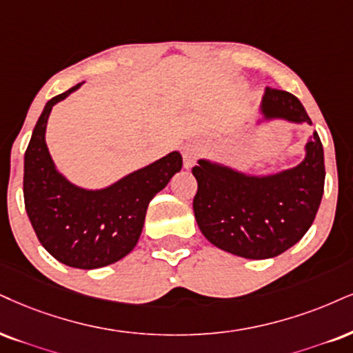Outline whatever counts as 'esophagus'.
Instances as JSON below:
<instances>
[{"label":"esophagus","mask_w":353,"mask_h":353,"mask_svg":"<svg viewBox=\"0 0 353 353\" xmlns=\"http://www.w3.org/2000/svg\"><path fill=\"white\" fill-rule=\"evenodd\" d=\"M199 155H201V147H199L198 143H188V145H185V149H183V167L186 170H190L194 163H196Z\"/></svg>","instance_id":"1"}]
</instances>
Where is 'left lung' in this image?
<instances>
[{"mask_svg":"<svg viewBox=\"0 0 353 353\" xmlns=\"http://www.w3.org/2000/svg\"><path fill=\"white\" fill-rule=\"evenodd\" d=\"M272 121L311 124L296 97L265 88L255 125ZM193 175L198 181L193 211L203 236L232 255L273 259L301 241L312 225L324 193V149L314 132L296 167L256 175L199 159Z\"/></svg>","mask_w":353,"mask_h":353,"instance_id":"left-lung-1","label":"left lung"}]
</instances>
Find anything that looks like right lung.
Segmentation results:
<instances>
[{"instance_id": "obj_1", "label": "right lung", "mask_w": 353, "mask_h": 353, "mask_svg": "<svg viewBox=\"0 0 353 353\" xmlns=\"http://www.w3.org/2000/svg\"><path fill=\"white\" fill-rule=\"evenodd\" d=\"M83 83L43 106L24 154V204L43 249L68 267L93 270L134 250L149 203L180 172L183 159L173 150L104 188L72 183L52 160L46 129L52 108Z\"/></svg>"}]
</instances>
